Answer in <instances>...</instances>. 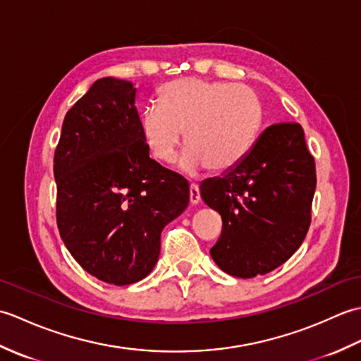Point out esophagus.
Returning <instances> with one entry per match:
<instances>
[{"label": "esophagus", "instance_id": "obj_1", "mask_svg": "<svg viewBox=\"0 0 361 361\" xmlns=\"http://www.w3.org/2000/svg\"><path fill=\"white\" fill-rule=\"evenodd\" d=\"M189 200L192 204L200 203V200H202L200 188H198V185H195V183H190V186H189Z\"/></svg>", "mask_w": 361, "mask_h": 361}]
</instances>
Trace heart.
I'll return each instance as SVG.
<instances>
[{
    "label": "heart",
    "mask_w": 361,
    "mask_h": 361,
    "mask_svg": "<svg viewBox=\"0 0 361 361\" xmlns=\"http://www.w3.org/2000/svg\"><path fill=\"white\" fill-rule=\"evenodd\" d=\"M141 133L150 155L171 164L183 141V171L226 172L248 155L262 126V104L250 88L229 82L178 79L159 90V104L141 111Z\"/></svg>",
    "instance_id": "heart-1"
}]
</instances>
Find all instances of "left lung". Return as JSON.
Instances as JSON below:
<instances>
[{"label": "left lung", "instance_id": "8db88e82", "mask_svg": "<svg viewBox=\"0 0 361 361\" xmlns=\"http://www.w3.org/2000/svg\"><path fill=\"white\" fill-rule=\"evenodd\" d=\"M315 188V159L301 124L267 127L239 164L200 186L203 202L224 221L214 262L243 279L282 265L309 231Z\"/></svg>", "mask_w": 361, "mask_h": 361}]
</instances>
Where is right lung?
Here are the masks:
<instances>
[{"instance_id": "1", "label": "right lung", "mask_w": 361, "mask_h": 361, "mask_svg": "<svg viewBox=\"0 0 361 361\" xmlns=\"http://www.w3.org/2000/svg\"><path fill=\"white\" fill-rule=\"evenodd\" d=\"M132 82L104 78L68 110L54 153L56 217L90 274L128 286L159 256L161 231L186 209L189 183L150 159Z\"/></svg>"}]
</instances>
